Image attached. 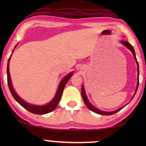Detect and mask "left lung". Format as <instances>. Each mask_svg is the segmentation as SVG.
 Returning <instances> with one entry per match:
<instances>
[{"label": "left lung", "instance_id": "1", "mask_svg": "<svg viewBox=\"0 0 146 146\" xmlns=\"http://www.w3.org/2000/svg\"><path fill=\"white\" fill-rule=\"evenodd\" d=\"M120 42L122 44L123 46H125V47L127 48V49H129V50H130L131 52V53H132V54L133 56V58H134V59L135 60V62H136V64H137V86H136V89H135V93L134 94H133L132 98L133 97H134V96L135 94V93H136L137 92V88H138V85H139V64H138V62H137V60L136 59V56H135V50L134 49H133V47L131 46L130 44H129L128 42L127 41H123V40H121ZM81 93H82V98L84 100V102L86 106L88 107V108L91 111H94V112L96 113H98V114H100V115H112L113 114V113H115L116 112H117V111H119V110H121V109L123 108L125 106H122L121 108H120L117 109L115 111H102L101 110H99L97 108H96L92 104H91V103L90 102V101L88 100V97L86 96V92H85V89H84V84H82V89H81ZM131 98V99H132Z\"/></svg>", "mask_w": 146, "mask_h": 146}]
</instances>
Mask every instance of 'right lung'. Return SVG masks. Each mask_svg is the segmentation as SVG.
<instances>
[{"instance_id":"right-lung-1","label":"right lung","mask_w":146,"mask_h":146,"mask_svg":"<svg viewBox=\"0 0 146 146\" xmlns=\"http://www.w3.org/2000/svg\"><path fill=\"white\" fill-rule=\"evenodd\" d=\"M17 45L18 44L15 46V47L14 48L12 52V54H13L14 50H15V49L16 48V47H17ZM12 54L11 56H10V58H9V60H8V63H7V81H8V85H9L10 91H11L12 95H13L14 98L15 99V100L17 101L20 105L22 106L23 108H25L26 110H27L28 111H31V113H35V114H40V115L46 114V113H48L52 111H53L57 107L58 104L59 102L61 99L62 95L64 88L65 86L67 84L68 81L69 80V79L74 74L73 72H71L70 73L68 74L66 76H65L62 79V80L59 84L58 88L56 95L54 96V97L53 98V99L50 102H48L45 105H42V106L31 104H29L27 102H25V100H23L17 94L13 86V84H12L11 75H10V72H9V61L10 60H11Z\"/></svg>"}]
</instances>
